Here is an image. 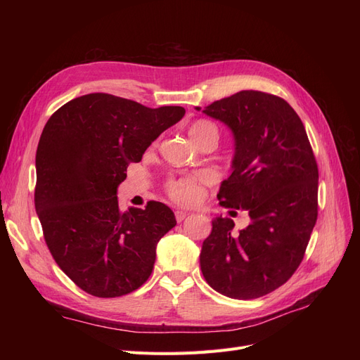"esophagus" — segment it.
<instances>
[{
  "label": "esophagus",
  "instance_id": "1",
  "mask_svg": "<svg viewBox=\"0 0 360 360\" xmlns=\"http://www.w3.org/2000/svg\"><path fill=\"white\" fill-rule=\"evenodd\" d=\"M174 213H176V219H177V222H181V221L184 219V217L188 216V213H186V212H184V210H180V209H177V210L174 212Z\"/></svg>",
  "mask_w": 360,
  "mask_h": 360
}]
</instances>
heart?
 <instances>
[{
    "label": "heart",
    "instance_id": "1",
    "mask_svg": "<svg viewBox=\"0 0 360 360\" xmlns=\"http://www.w3.org/2000/svg\"><path fill=\"white\" fill-rule=\"evenodd\" d=\"M189 135L192 141L201 139L207 135L217 136V127L207 122V120H198L189 127ZM198 179L195 177H181V179H172L167 184V191L172 200L181 204H191L197 201L200 197V188H198Z\"/></svg>",
    "mask_w": 360,
    "mask_h": 360
}]
</instances>
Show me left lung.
<instances>
[{"label":"left lung","instance_id":"obj_1","mask_svg":"<svg viewBox=\"0 0 360 360\" xmlns=\"http://www.w3.org/2000/svg\"><path fill=\"white\" fill-rule=\"evenodd\" d=\"M195 110L231 130V176L217 198L249 216L238 233L230 217H214L201 271L226 297L266 296L296 271L317 221L319 168L307 130L284 99L263 91L243 90Z\"/></svg>","mask_w":360,"mask_h":360}]
</instances>
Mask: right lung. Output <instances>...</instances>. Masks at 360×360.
<instances>
[{
	"label": "right lung",
	"instance_id": "obj_1",
	"mask_svg": "<svg viewBox=\"0 0 360 360\" xmlns=\"http://www.w3.org/2000/svg\"><path fill=\"white\" fill-rule=\"evenodd\" d=\"M184 115L181 106L148 108L91 93L53 112L36 153V212L60 269L96 297H118L151 275L160 238L177 221L168 205L118 209L130 162Z\"/></svg>",
	"mask_w": 360,
	"mask_h": 360
}]
</instances>
